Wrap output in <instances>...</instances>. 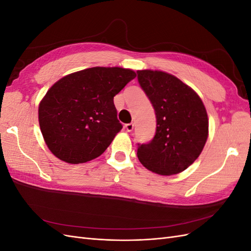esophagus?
<instances>
[{"label":"esophagus","instance_id":"1","mask_svg":"<svg viewBox=\"0 0 251 251\" xmlns=\"http://www.w3.org/2000/svg\"><path fill=\"white\" fill-rule=\"evenodd\" d=\"M126 131L127 132H132L133 130H134V124H126Z\"/></svg>","mask_w":251,"mask_h":251}]
</instances>
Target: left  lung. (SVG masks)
I'll list each match as a JSON object with an SVG mask.
<instances>
[{"instance_id": "8db88e82", "label": "left lung", "mask_w": 251, "mask_h": 251, "mask_svg": "<svg viewBox=\"0 0 251 251\" xmlns=\"http://www.w3.org/2000/svg\"><path fill=\"white\" fill-rule=\"evenodd\" d=\"M141 89L156 114V133L138 144L143 166L171 176L186 170L199 157L208 136V117L199 95L179 78L162 71H137Z\"/></svg>"}]
</instances>
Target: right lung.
<instances>
[{
	"instance_id": "right-lung-1",
	"label": "right lung",
	"mask_w": 251,
	"mask_h": 251,
	"mask_svg": "<svg viewBox=\"0 0 251 251\" xmlns=\"http://www.w3.org/2000/svg\"><path fill=\"white\" fill-rule=\"evenodd\" d=\"M135 77L131 69L94 67L56 81L39 107L40 127L51 153L71 164L100 156L123 128L114 96Z\"/></svg>"
}]
</instances>
